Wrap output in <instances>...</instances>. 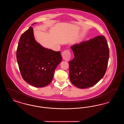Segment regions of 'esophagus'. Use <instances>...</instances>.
<instances>
[{"label": "esophagus", "instance_id": "esophagus-1", "mask_svg": "<svg viewBox=\"0 0 124 124\" xmlns=\"http://www.w3.org/2000/svg\"><path fill=\"white\" fill-rule=\"evenodd\" d=\"M62 57L64 60L69 61L71 58V53L69 50H66L62 53Z\"/></svg>", "mask_w": 124, "mask_h": 124}]
</instances>
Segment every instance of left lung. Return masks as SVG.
<instances>
[{
  "label": "left lung",
  "mask_w": 124,
  "mask_h": 124,
  "mask_svg": "<svg viewBox=\"0 0 124 124\" xmlns=\"http://www.w3.org/2000/svg\"><path fill=\"white\" fill-rule=\"evenodd\" d=\"M74 58L69 62L71 83L79 88L93 86L104 77L109 58L106 38L98 36L71 46Z\"/></svg>",
  "instance_id": "left-lung-1"
}]
</instances>
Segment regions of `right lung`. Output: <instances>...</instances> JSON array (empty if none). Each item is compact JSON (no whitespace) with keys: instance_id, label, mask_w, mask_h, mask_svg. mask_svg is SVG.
Here are the masks:
<instances>
[{"instance_id":"add662e5","label":"right lung","mask_w":124,"mask_h":124,"mask_svg":"<svg viewBox=\"0 0 124 124\" xmlns=\"http://www.w3.org/2000/svg\"><path fill=\"white\" fill-rule=\"evenodd\" d=\"M16 57L24 80L36 87H45L52 82L62 61L60 52L45 48L36 42L31 26L20 38Z\"/></svg>"}]
</instances>
